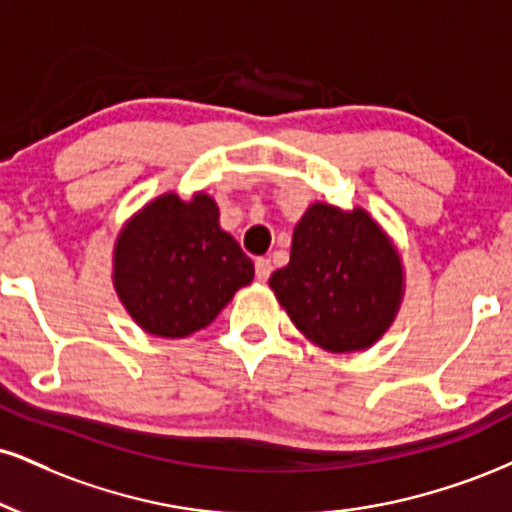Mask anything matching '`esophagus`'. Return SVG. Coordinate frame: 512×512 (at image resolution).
<instances>
[{
    "label": "esophagus",
    "instance_id": "obj_1",
    "mask_svg": "<svg viewBox=\"0 0 512 512\" xmlns=\"http://www.w3.org/2000/svg\"><path fill=\"white\" fill-rule=\"evenodd\" d=\"M269 274H272V262L267 260V257H257L255 260V276L260 281H267Z\"/></svg>",
    "mask_w": 512,
    "mask_h": 512
}]
</instances>
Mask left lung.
Segmentation results:
<instances>
[{
  "mask_svg": "<svg viewBox=\"0 0 512 512\" xmlns=\"http://www.w3.org/2000/svg\"><path fill=\"white\" fill-rule=\"evenodd\" d=\"M293 324L331 353L369 348L400 303V260L362 209L312 205L293 231L291 262L269 279Z\"/></svg>",
  "mask_w": 512,
  "mask_h": 512,
  "instance_id": "1",
  "label": "left lung"
}]
</instances>
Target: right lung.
Here are the masks:
<instances>
[{
    "label": "right lung",
    "instance_id": "add662e5",
    "mask_svg": "<svg viewBox=\"0 0 512 512\" xmlns=\"http://www.w3.org/2000/svg\"><path fill=\"white\" fill-rule=\"evenodd\" d=\"M252 276V260L219 229V209L207 195L193 202L174 193L157 197L123 229L114 252L126 310L145 331L166 338L205 329Z\"/></svg>",
    "mask_w": 512,
    "mask_h": 512
}]
</instances>
